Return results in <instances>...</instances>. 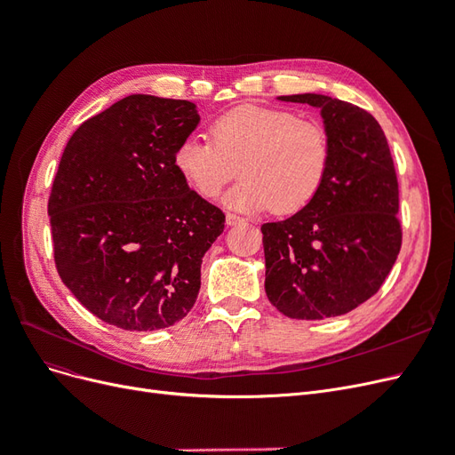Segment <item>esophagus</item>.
<instances>
[{
	"label": "esophagus",
	"mask_w": 455,
	"mask_h": 455,
	"mask_svg": "<svg viewBox=\"0 0 455 455\" xmlns=\"http://www.w3.org/2000/svg\"><path fill=\"white\" fill-rule=\"evenodd\" d=\"M226 224H228V226L244 224V218H241V216H237V214H231V212H228V214H226Z\"/></svg>",
	"instance_id": "1"
}]
</instances>
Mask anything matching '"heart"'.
Instances as JSON below:
<instances>
[{
	"label": "heart",
	"mask_w": 455,
	"mask_h": 455,
	"mask_svg": "<svg viewBox=\"0 0 455 455\" xmlns=\"http://www.w3.org/2000/svg\"><path fill=\"white\" fill-rule=\"evenodd\" d=\"M212 138L188 134L174 149V167L204 199H214L237 174L226 196L235 211L296 212L319 194L332 144L316 121L284 109L239 106L212 123Z\"/></svg>",
	"instance_id": "heart-1"
}]
</instances>
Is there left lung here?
<instances>
[{"label":"left lung","instance_id":"8db88e82","mask_svg":"<svg viewBox=\"0 0 455 455\" xmlns=\"http://www.w3.org/2000/svg\"><path fill=\"white\" fill-rule=\"evenodd\" d=\"M332 144L324 184L301 211L261 226L266 294L291 319L339 316L374 296L401 252L398 182L387 139L366 109L304 92Z\"/></svg>","mask_w":455,"mask_h":455}]
</instances>
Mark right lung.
I'll return each instance as SVG.
<instances>
[{
    "label": "right lung",
    "mask_w": 455,
    "mask_h": 455,
    "mask_svg": "<svg viewBox=\"0 0 455 455\" xmlns=\"http://www.w3.org/2000/svg\"><path fill=\"white\" fill-rule=\"evenodd\" d=\"M199 121L194 102L131 94L64 148L47 206L54 264L108 324L161 330L196 304L203 256L226 222L174 167Z\"/></svg>",
    "instance_id": "add662e5"
}]
</instances>
